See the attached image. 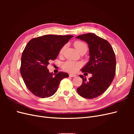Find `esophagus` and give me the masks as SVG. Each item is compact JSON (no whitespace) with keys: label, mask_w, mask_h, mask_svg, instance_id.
Masks as SVG:
<instances>
[{"label":"esophagus","mask_w":134,"mask_h":134,"mask_svg":"<svg viewBox=\"0 0 134 134\" xmlns=\"http://www.w3.org/2000/svg\"><path fill=\"white\" fill-rule=\"evenodd\" d=\"M76 75H75V74H69V76L70 77H75V76H76Z\"/></svg>","instance_id":"1"}]
</instances>
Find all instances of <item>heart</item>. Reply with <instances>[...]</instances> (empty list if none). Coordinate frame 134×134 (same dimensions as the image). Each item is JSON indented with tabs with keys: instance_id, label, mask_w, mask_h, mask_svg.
Returning <instances> with one entry per match:
<instances>
[{
	"instance_id": "heart-1",
	"label": "heart",
	"mask_w": 134,
	"mask_h": 134,
	"mask_svg": "<svg viewBox=\"0 0 134 134\" xmlns=\"http://www.w3.org/2000/svg\"><path fill=\"white\" fill-rule=\"evenodd\" d=\"M74 46L76 48V49L79 52L82 50H87V45L86 44V43H85L84 42H80V41L75 42L74 43ZM65 46H64L62 49H61L60 51V53L61 54L63 53V52L65 50ZM80 66H81L80 63H75L74 62H72V61H68V62L65 63L63 65L64 70H65L66 71L70 72H76L79 69V68H80Z\"/></svg>"
}]
</instances>
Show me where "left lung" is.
Listing matches in <instances>:
<instances>
[{
	"label": "left lung",
	"instance_id": "1",
	"mask_svg": "<svg viewBox=\"0 0 134 134\" xmlns=\"http://www.w3.org/2000/svg\"><path fill=\"white\" fill-rule=\"evenodd\" d=\"M76 38L88 44L90 60L82 71L92 74L88 80L83 75H79L83 83L77 88V92L84 98H94L106 91L114 79L116 65L115 52L107 41L94 34H83Z\"/></svg>",
	"mask_w": 134,
	"mask_h": 134
}]
</instances>
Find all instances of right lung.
<instances>
[{
	"mask_svg": "<svg viewBox=\"0 0 134 134\" xmlns=\"http://www.w3.org/2000/svg\"><path fill=\"white\" fill-rule=\"evenodd\" d=\"M73 36L46 35L32 39L22 55L21 74L26 87L40 98L54 94L60 81L68 78L66 72H50L47 68L49 62L58 57L62 48Z\"/></svg>",
	"mask_w": 134,
	"mask_h": 134,
	"instance_id": "right-lung-1",
	"label": "right lung"
}]
</instances>
